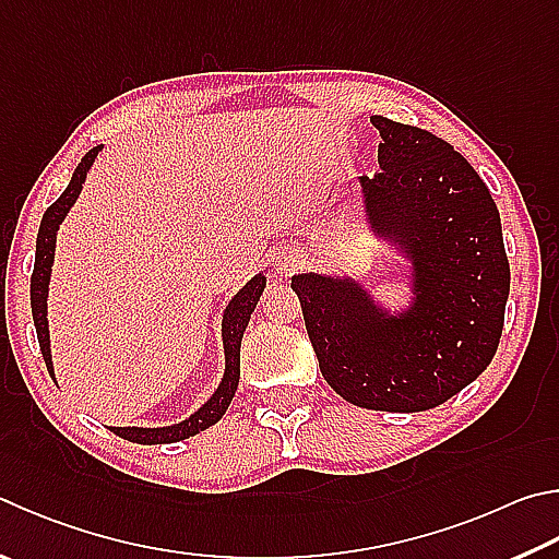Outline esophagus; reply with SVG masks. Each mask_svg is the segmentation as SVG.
Returning <instances> with one entry per match:
<instances>
[{
  "label": "esophagus",
  "mask_w": 559,
  "mask_h": 559,
  "mask_svg": "<svg viewBox=\"0 0 559 559\" xmlns=\"http://www.w3.org/2000/svg\"><path fill=\"white\" fill-rule=\"evenodd\" d=\"M300 263V253L296 249H283L278 253V269L281 271H296V266Z\"/></svg>",
  "instance_id": "1"
}]
</instances>
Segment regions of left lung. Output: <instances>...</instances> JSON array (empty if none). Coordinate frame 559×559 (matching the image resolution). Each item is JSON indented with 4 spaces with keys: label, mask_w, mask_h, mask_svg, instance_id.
Here are the masks:
<instances>
[{
    "label": "left lung",
    "mask_w": 559,
    "mask_h": 559,
    "mask_svg": "<svg viewBox=\"0 0 559 559\" xmlns=\"http://www.w3.org/2000/svg\"><path fill=\"white\" fill-rule=\"evenodd\" d=\"M371 124L381 134V170L359 178L364 210L411 263V306L391 314L359 281L328 273H298L290 288L322 377L344 401L430 411L469 385L499 349L511 290L501 217L448 141L385 117Z\"/></svg>",
    "instance_id": "left-lung-1"
}]
</instances>
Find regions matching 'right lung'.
Listing matches in <instances>:
<instances>
[{"label": "right lung", "mask_w": 559, "mask_h": 559, "mask_svg": "<svg viewBox=\"0 0 559 559\" xmlns=\"http://www.w3.org/2000/svg\"><path fill=\"white\" fill-rule=\"evenodd\" d=\"M103 146L90 148L85 158L80 160L73 178H70L68 188L63 190L53 205L46 210L44 219H40L38 237H36V263L32 273V312H34V324L40 344V354H44V361L53 377V361H50V337H48V318H46V298H48V281H50V266H53L56 257V235L60 222L66 219L68 210L75 205V200L83 190V182L87 178L90 166L95 164V158ZM263 288H266V276L259 273L253 276L245 288H241L235 298L229 300L225 310V318H222V344H225V377L217 385V391L210 395V401L198 408L190 418L180 420L176 425H168V428H109L119 438L139 444H168L178 440H188L192 435L207 430L210 425H215L222 415L227 413L231 399H235L237 385H239V349H241V337H245V330L249 324V318L257 302L261 298Z\"/></svg>", "instance_id": "1"}]
</instances>
